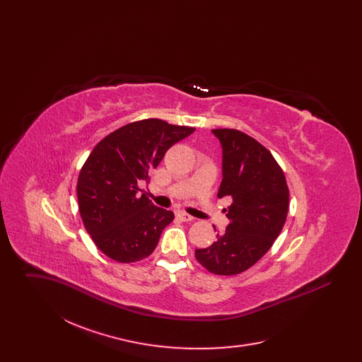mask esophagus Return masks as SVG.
Masks as SVG:
<instances>
[{"instance_id": "esophagus-1", "label": "esophagus", "mask_w": 362, "mask_h": 362, "mask_svg": "<svg viewBox=\"0 0 362 362\" xmlns=\"http://www.w3.org/2000/svg\"><path fill=\"white\" fill-rule=\"evenodd\" d=\"M176 217H177L179 220H182V221H192V220H194V217H192V216H189V213L182 211V210L176 211Z\"/></svg>"}]
</instances>
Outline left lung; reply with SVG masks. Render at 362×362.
Here are the masks:
<instances>
[{
    "label": "left lung",
    "instance_id": "left-lung-1",
    "mask_svg": "<svg viewBox=\"0 0 362 362\" xmlns=\"http://www.w3.org/2000/svg\"><path fill=\"white\" fill-rule=\"evenodd\" d=\"M211 132L224 157L218 198L230 197L232 205L224 232L210 247L195 250V258L211 274L236 276L274 244L288 217L289 187L276 158L255 138L235 129Z\"/></svg>",
    "mask_w": 362,
    "mask_h": 362
}]
</instances>
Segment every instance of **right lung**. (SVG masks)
I'll return each mask as SVG.
<instances>
[{
	"instance_id": "1",
	"label": "right lung",
	"mask_w": 362,
	"mask_h": 362,
	"mask_svg": "<svg viewBox=\"0 0 362 362\" xmlns=\"http://www.w3.org/2000/svg\"><path fill=\"white\" fill-rule=\"evenodd\" d=\"M195 127L163 119L132 122L104 137L88 156L77 182L78 210L96 247L108 258L133 263L148 258L173 213L139 195L175 142Z\"/></svg>"
}]
</instances>
